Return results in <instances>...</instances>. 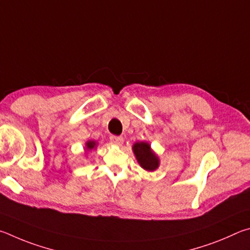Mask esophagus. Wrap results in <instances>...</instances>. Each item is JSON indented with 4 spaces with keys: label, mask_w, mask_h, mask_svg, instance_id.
<instances>
[{
    "label": "esophagus",
    "mask_w": 250,
    "mask_h": 250,
    "mask_svg": "<svg viewBox=\"0 0 250 250\" xmlns=\"http://www.w3.org/2000/svg\"><path fill=\"white\" fill-rule=\"evenodd\" d=\"M109 141H111L113 145L122 146L123 143H124V138H123L122 136H115V135H112V136L109 137Z\"/></svg>",
    "instance_id": "34e87169"
}]
</instances>
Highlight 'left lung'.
I'll return each instance as SVG.
<instances>
[{"mask_svg":"<svg viewBox=\"0 0 250 250\" xmlns=\"http://www.w3.org/2000/svg\"><path fill=\"white\" fill-rule=\"evenodd\" d=\"M134 155L138 164L146 171H155L159 168L160 159L158 155L151 149L149 143L137 142L133 145Z\"/></svg>","mask_w":250,"mask_h":250,"instance_id":"8db88e82","label":"left lung"}]
</instances>
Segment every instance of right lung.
I'll use <instances>...</instances> for the list:
<instances>
[{
	"mask_svg": "<svg viewBox=\"0 0 250 250\" xmlns=\"http://www.w3.org/2000/svg\"><path fill=\"white\" fill-rule=\"evenodd\" d=\"M96 146H98V143H96L95 141H87L85 143V152H89L91 150H93L96 148ZM87 155V154H86Z\"/></svg>",
	"mask_w": 250,
	"mask_h": 250,
	"instance_id": "add662e5",
	"label": "right lung"
}]
</instances>
